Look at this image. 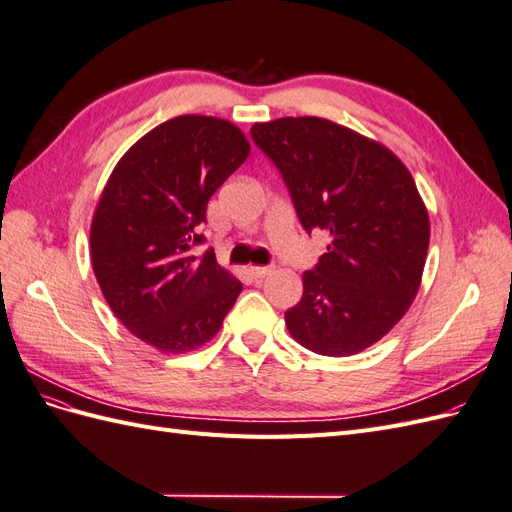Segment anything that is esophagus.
<instances>
[{
  "label": "esophagus",
  "instance_id": "obj_1",
  "mask_svg": "<svg viewBox=\"0 0 512 512\" xmlns=\"http://www.w3.org/2000/svg\"><path fill=\"white\" fill-rule=\"evenodd\" d=\"M270 272H272L270 266H251V274L255 279H264V277H268Z\"/></svg>",
  "mask_w": 512,
  "mask_h": 512
}]
</instances>
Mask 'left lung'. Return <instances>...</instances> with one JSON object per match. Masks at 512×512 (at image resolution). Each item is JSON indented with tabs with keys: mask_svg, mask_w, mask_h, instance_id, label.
<instances>
[{
	"mask_svg": "<svg viewBox=\"0 0 512 512\" xmlns=\"http://www.w3.org/2000/svg\"><path fill=\"white\" fill-rule=\"evenodd\" d=\"M257 147L281 170L300 225L329 233L287 331L324 357H350L396 326L422 283L430 220L400 157L318 116L255 123Z\"/></svg>",
	"mask_w": 512,
	"mask_h": 512,
	"instance_id": "8db88e82",
	"label": "left lung"
}]
</instances>
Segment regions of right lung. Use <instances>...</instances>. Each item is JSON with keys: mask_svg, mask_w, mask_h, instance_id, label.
I'll list each match as a JSON object with an SVG mask.
<instances>
[{"mask_svg": "<svg viewBox=\"0 0 512 512\" xmlns=\"http://www.w3.org/2000/svg\"><path fill=\"white\" fill-rule=\"evenodd\" d=\"M251 153L240 127L216 116H175L131 147L101 192L90 259L112 313L164 355L207 344L242 283L203 242L212 194Z\"/></svg>", "mask_w": 512, "mask_h": 512, "instance_id": "right-lung-1", "label": "right lung"}]
</instances>
